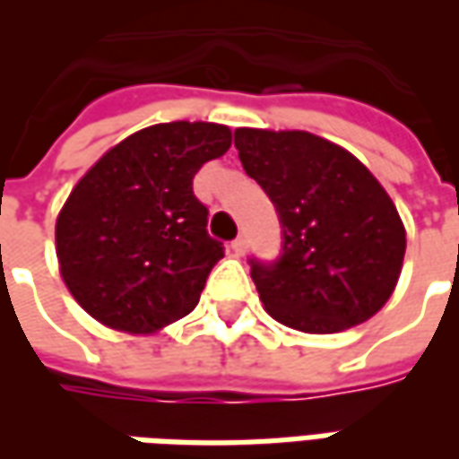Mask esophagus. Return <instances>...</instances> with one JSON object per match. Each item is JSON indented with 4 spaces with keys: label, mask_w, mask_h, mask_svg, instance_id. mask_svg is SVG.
<instances>
[{
    "label": "esophagus",
    "mask_w": 459,
    "mask_h": 459,
    "mask_svg": "<svg viewBox=\"0 0 459 459\" xmlns=\"http://www.w3.org/2000/svg\"><path fill=\"white\" fill-rule=\"evenodd\" d=\"M230 248H233L236 255H246V253H248V240L240 236V238H236L233 243H230Z\"/></svg>",
    "instance_id": "obj_1"
}]
</instances>
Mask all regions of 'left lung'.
<instances>
[{"instance_id":"left-lung-1","label":"left lung","mask_w":459,"mask_h":459,"mask_svg":"<svg viewBox=\"0 0 459 459\" xmlns=\"http://www.w3.org/2000/svg\"><path fill=\"white\" fill-rule=\"evenodd\" d=\"M236 150L285 236L282 258L250 273L265 312L307 334L374 317L405 255V226L381 181L351 152L305 130L238 127Z\"/></svg>"}]
</instances>
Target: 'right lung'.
<instances>
[{"label":"right lung","mask_w":459,"mask_h":459,"mask_svg":"<svg viewBox=\"0 0 459 459\" xmlns=\"http://www.w3.org/2000/svg\"><path fill=\"white\" fill-rule=\"evenodd\" d=\"M230 147L219 122H160L117 142L78 179L56 219L65 288L105 327L157 334L199 305L223 258L194 174Z\"/></svg>","instance_id":"right-lung-1"}]
</instances>
